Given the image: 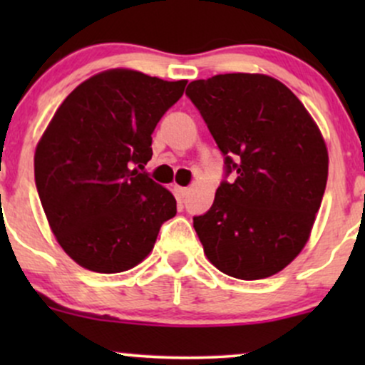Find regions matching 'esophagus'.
Segmentation results:
<instances>
[{
	"instance_id": "esophagus-1",
	"label": "esophagus",
	"mask_w": 365,
	"mask_h": 365,
	"mask_svg": "<svg viewBox=\"0 0 365 365\" xmlns=\"http://www.w3.org/2000/svg\"><path fill=\"white\" fill-rule=\"evenodd\" d=\"M175 192H177V197H178V200H180V202H182V200L185 199V195H187L188 188H187V187H180V185H175Z\"/></svg>"
}]
</instances>
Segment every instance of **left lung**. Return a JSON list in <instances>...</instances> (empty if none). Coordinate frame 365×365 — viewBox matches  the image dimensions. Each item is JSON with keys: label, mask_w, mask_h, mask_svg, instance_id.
<instances>
[{"label": "left lung", "mask_w": 365, "mask_h": 365, "mask_svg": "<svg viewBox=\"0 0 365 365\" xmlns=\"http://www.w3.org/2000/svg\"><path fill=\"white\" fill-rule=\"evenodd\" d=\"M225 154L223 182L194 228L221 273L262 279L290 264L311 237L328 182V148L311 113L264 73H225L188 83Z\"/></svg>", "instance_id": "obj_1"}]
</instances>
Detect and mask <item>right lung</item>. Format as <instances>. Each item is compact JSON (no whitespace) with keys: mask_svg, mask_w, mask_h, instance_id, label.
<instances>
[{"mask_svg":"<svg viewBox=\"0 0 365 365\" xmlns=\"http://www.w3.org/2000/svg\"><path fill=\"white\" fill-rule=\"evenodd\" d=\"M187 81L130 68L92 75L65 98L37 142L34 175L56 242L94 273L132 269L177 215L168 188L140 173L153 132Z\"/></svg>","mask_w":365,"mask_h":365,"instance_id":"add662e5","label":"right lung"}]
</instances>
